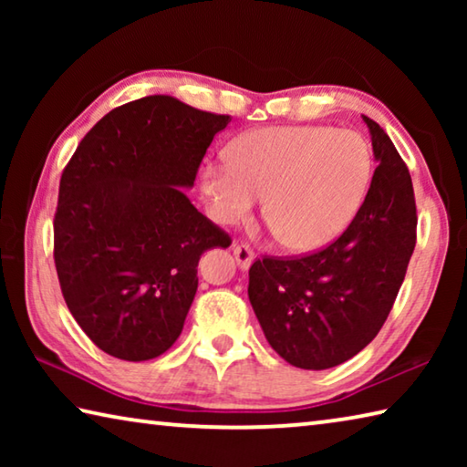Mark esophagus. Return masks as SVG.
<instances>
[{
	"mask_svg": "<svg viewBox=\"0 0 467 467\" xmlns=\"http://www.w3.org/2000/svg\"><path fill=\"white\" fill-rule=\"evenodd\" d=\"M233 253L241 270H247V267L253 264V259H255V253H253V249L247 243H236L233 247Z\"/></svg>",
	"mask_w": 467,
	"mask_h": 467,
	"instance_id": "obj_1",
	"label": "esophagus"
}]
</instances>
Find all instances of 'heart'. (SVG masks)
<instances>
[{
  "mask_svg": "<svg viewBox=\"0 0 467 467\" xmlns=\"http://www.w3.org/2000/svg\"><path fill=\"white\" fill-rule=\"evenodd\" d=\"M373 156L357 131L295 125L234 140L226 164H205L202 189L220 224H239L264 197L284 247L315 251L344 233L365 200Z\"/></svg>",
  "mask_w": 467,
  "mask_h": 467,
  "instance_id": "b5f03b06",
  "label": "heart"
}]
</instances>
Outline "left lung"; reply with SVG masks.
Segmentation results:
<instances>
[{"mask_svg":"<svg viewBox=\"0 0 467 467\" xmlns=\"http://www.w3.org/2000/svg\"><path fill=\"white\" fill-rule=\"evenodd\" d=\"M377 161L365 202L327 247L264 255L249 267V300L267 342L292 367L342 365L373 342L406 278L416 202L406 162L365 117Z\"/></svg>","mask_w":467,"mask_h":467,"instance_id":"1","label":"left lung"}]
</instances>
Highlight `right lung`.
<instances>
[{
  "label": "right lung",
  "mask_w": 467,
  "mask_h": 467,
  "mask_svg": "<svg viewBox=\"0 0 467 467\" xmlns=\"http://www.w3.org/2000/svg\"><path fill=\"white\" fill-rule=\"evenodd\" d=\"M228 123L154 94L102 117L63 169L55 270L69 313L110 357L167 352L193 303L202 253L231 244L181 192Z\"/></svg>",
  "instance_id": "add662e5"
}]
</instances>
